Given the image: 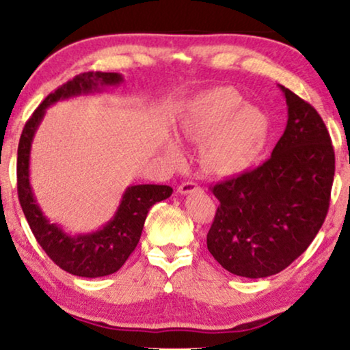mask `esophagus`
Returning a JSON list of instances; mask_svg holds the SVG:
<instances>
[{
    "instance_id": "obj_1",
    "label": "esophagus",
    "mask_w": 350,
    "mask_h": 350,
    "mask_svg": "<svg viewBox=\"0 0 350 350\" xmlns=\"http://www.w3.org/2000/svg\"><path fill=\"white\" fill-rule=\"evenodd\" d=\"M200 188L193 181H185V183H181L178 186V193L180 194H191V193H196V191H199Z\"/></svg>"
}]
</instances>
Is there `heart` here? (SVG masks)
<instances>
[{
	"mask_svg": "<svg viewBox=\"0 0 350 350\" xmlns=\"http://www.w3.org/2000/svg\"><path fill=\"white\" fill-rule=\"evenodd\" d=\"M180 137L202 146V161L215 175L234 176L250 170L267 146L271 122L267 114L245 105L236 90L218 88L200 94L188 105L178 124ZM172 164L185 162L180 142L165 148Z\"/></svg>",
	"mask_w": 350,
	"mask_h": 350,
	"instance_id": "heart-1",
	"label": "heart"
}]
</instances>
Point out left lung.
<instances>
[{"label": "left lung", "mask_w": 350, "mask_h": 350, "mask_svg": "<svg viewBox=\"0 0 350 350\" xmlns=\"http://www.w3.org/2000/svg\"><path fill=\"white\" fill-rule=\"evenodd\" d=\"M288 108L271 159L219 181L207 248L234 275L261 279L288 267L310 245L329 207L334 176L332 138L320 114L279 85Z\"/></svg>", "instance_id": "8db88e82"}]
</instances>
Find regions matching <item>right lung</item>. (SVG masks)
<instances>
[{"instance_id": "right-lung-1", "label": "right lung", "mask_w": 350, "mask_h": 350, "mask_svg": "<svg viewBox=\"0 0 350 350\" xmlns=\"http://www.w3.org/2000/svg\"><path fill=\"white\" fill-rule=\"evenodd\" d=\"M124 83L119 73L89 71L78 75L47 95L23 127L17 150V191L23 215L36 241L47 256L62 269L79 277L109 275L119 271L140 241L146 215L156 202L170 198L174 189L165 185H132L124 191L113 218L97 231L68 234L62 226L51 223L42 213L30 183L31 143L46 109L62 100L79 95L100 94L105 89Z\"/></svg>"}]
</instances>
